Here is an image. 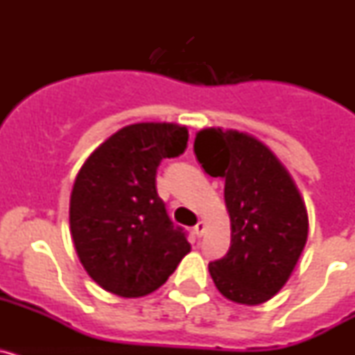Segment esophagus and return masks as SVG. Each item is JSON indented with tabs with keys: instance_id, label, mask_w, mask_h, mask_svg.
<instances>
[{
	"instance_id": "34e87169",
	"label": "esophagus",
	"mask_w": 355,
	"mask_h": 355,
	"mask_svg": "<svg viewBox=\"0 0 355 355\" xmlns=\"http://www.w3.org/2000/svg\"><path fill=\"white\" fill-rule=\"evenodd\" d=\"M205 231H206V224H205V222H199V224H197L196 227H193V233H196L197 238L202 236V234H205Z\"/></svg>"
}]
</instances>
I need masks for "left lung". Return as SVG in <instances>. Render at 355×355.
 Masks as SVG:
<instances>
[{
    "mask_svg": "<svg viewBox=\"0 0 355 355\" xmlns=\"http://www.w3.org/2000/svg\"><path fill=\"white\" fill-rule=\"evenodd\" d=\"M193 153L209 175L225 180L231 247L209 263L213 283L233 302H266L284 286L306 245L302 197L283 163L250 135L202 130Z\"/></svg>",
    "mask_w": 355,
    "mask_h": 355,
    "instance_id": "1",
    "label": "left lung"
}]
</instances>
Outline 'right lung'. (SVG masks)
<instances>
[{"label":"right lung","mask_w":355,"mask_h":355,"mask_svg":"<svg viewBox=\"0 0 355 355\" xmlns=\"http://www.w3.org/2000/svg\"><path fill=\"white\" fill-rule=\"evenodd\" d=\"M184 126L140 122L122 128L83 163L69 222L78 258L101 288L119 297L158 290L190 252L187 233L156 192L163 158L187 149Z\"/></svg>","instance_id":"right-lung-1"}]
</instances>
